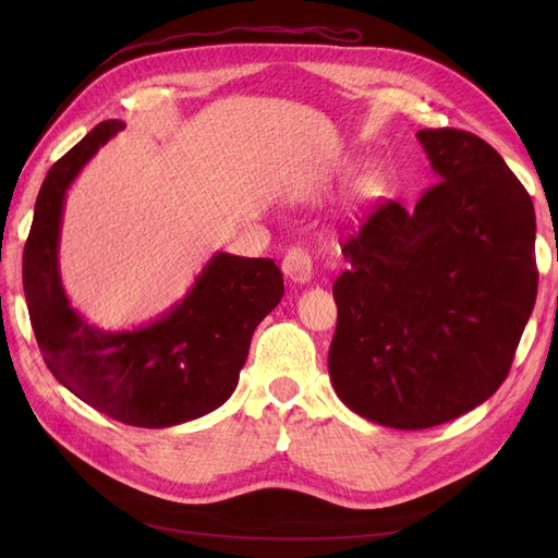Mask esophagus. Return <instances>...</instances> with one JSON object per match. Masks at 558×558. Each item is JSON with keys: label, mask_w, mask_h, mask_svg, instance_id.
I'll return each mask as SVG.
<instances>
[{"label": "esophagus", "mask_w": 558, "mask_h": 558, "mask_svg": "<svg viewBox=\"0 0 558 558\" xmlns=\"http://www.w3.org/2000/svg\"><path fill=\"white\" fill-rule=\"evenodd\" d=\"M281 269L286 277H291L298 283H305L312 279V256L305 246H291L283 256Z\"/></svg>", "instance_id": "obj_1"}]
</instances>
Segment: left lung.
Masks as SVG:
<instances>
[{"label":"left lung","instance_id":"1","mask_svg":"<svg viewBox=\"0 0 558 558\" xmlns=\"http://www.w3.org/2000/svg\"><path fill=\"white\" fill-rule=\"evenodd\" d=\"M437 183L381 202L344 240L335 393L375 424L421 430L475 410L510 373L537 295L533 199L498 150L418 130Z\"/></svg>","mask_w":558,"mask_h":558}]
</instances>
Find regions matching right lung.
Masks as SVG:
<instances>
[{
    "label": "right lung",
    "instance_id": "1",
    "mask_svg": "<svg viewBox=\"0 0 558 558\" xmlns=\"http://www.w3.org/2000/svg\"><path fill=\"white\" fill-rule=\"evenodd\" d=\"M123 128L99 123L48 170L23 253V286L39 351L62 386L121 424L167 428L232 396L253 330L283 295V277L272 258L216 253L189 295L150 326L109 332L83 320L58 272L64 193Z\"/></svg>",
    "mask_w": 558,
    "mask_h": 558
}]
</instances>
